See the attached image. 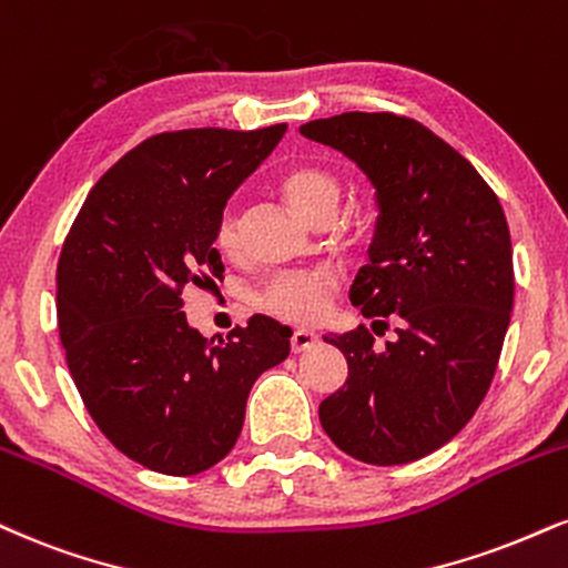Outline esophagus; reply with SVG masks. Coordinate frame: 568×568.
Segmentation results:
<instances>
[{"label": "esophagus", "mask_w": 568, "mask_h": 568, "mask_svg": "<svg viewBox=\"0 0 568 568\" xmlns=\"http://www.w3.org/2000/svg\"><path fill=\"white\" fill-rule=\"evenodd\" d=\"M314 344H317V333L314 331H293V336H291L293 354H302L306 349H312Z\"/></svg>", "instance_id": "34e87169"}]
</instances>
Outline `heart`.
Returning a JSON list of instances; mask_svg holds the SVG:
<instances>
[{"label": "heart", "mask_w": 568, "mask_h": 568, "mask_svg": "<svg viewBox=\"0 0 568 568\" xmlns=\"http://www.w3.org/2000/svg\"><path fill=\"white\" fill-rule=\"evenodd\" d=\"M277 193L283 201L310 224H331L341 206V182L338 176L317 163H293L275 176ZM216 248L222 254L237 251V224L230 214L219 219ZM336 280L327 272H312V275L285 277L272 283L264 293V306L277 317L293 320V323H314L327 312Z\"/></svg>", "instance_id": "heart-1"}]
</instances>
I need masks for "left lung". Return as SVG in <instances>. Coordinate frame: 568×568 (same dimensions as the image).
<instances>
[{"instance_id":"obj_1","label":"left lung","mask_w":568,"mask_h":568,"mask_svg":"<svg viewBox=\"0 0 568 568\" xmlns=\"http://www.w3.org/2000/svg\"><path fill=\"white\" fill-rule=\"evenodd\" d=\"M298 132L371 180L378 219L349 298L373 325H396L384 349L367 327L325 333L349 378L320 402V423L371 466L420 460L474 418L497 371L514 310L503 206L455 148L405 115L341 113Z\"/></svg>"}]
</instances>
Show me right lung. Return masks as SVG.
Wrapping results in <instances>:
<instances>
[{
	"mask_svg": "<svg viewBox=\"0 0 568 568\" xmlns=\"http://www.w3.org/2000/svg\"><path fill=\"white\" fill-rule=\"evenodd\" d=\"M285 129L148 136L100 176L63 243L68 371L100 432L150 470L216 466L241 436L254 381L291 352V327L264 314L209 341L182 312L184 285L222 280L219 219Z\"/></svg>",
	"mask_w": 568,
	"mask_h": 568,
	"instance_id": "add662e5",
	"label": "right lung"
}]
</instances>
